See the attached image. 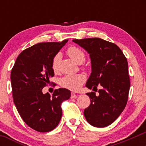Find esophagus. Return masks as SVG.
<instances>
[{"label": "esophagus", "mask_w": 146, "mask_h": 146, "mask_svg": "<svg viewBox=\"0 0 146 146\" xmlns=\"http://www.w3.org/2000/svg\"><path fill=\"white\" fill-rule=\"evenodd\" d=\"M77 98V95L74 92H72L71 93L70 98Z\"/></svg>", "instance_id": "obj_1"}]
</instances>
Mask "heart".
Wrapping results in <instances>:
<instances>
[{
    "label": "heart",
    "mask_w": 146,
    "mask_h": 146,
    "mask_svg": "<svg viewBox=\"0 0 146 146\" xmlns=\"http://www.w3.org/2000/svg\"><path fill=\"white\" fill-rule=\"evenodd\" d=\"M67 54L75 61L76 62L82 64L85 61L86 55L82 50L80 48L72 46H70L66 50ZM60 59V55L57 54L53 58L52 62V68L54 72H56L59 69V62ZM86 80V78L83 74H67L60 79L59 83L62 87L64 88L70 90L72 91H76L80 88L82 85L83 84Z\"/></svg>",
    "instance_id": "1"
}]
</instances>
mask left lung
Segmentation results:
<instances>
[{
	"mask_svg": "<svg viewBox=\"0 0 146 146\" xmlns=\"http://www.w3.org/2000/svg\"><path fill=\"white\" fill-rule=\"evenodd\" d=\"M73 42L90 54L92 73L86 87L95 91L98 86H102L98 96L94 92L86 94L91 103L84 114L93 126H108L121 114L128 99L130 80L126 58L116 44L99 38Z\"/></svg>",
	"mask_w": 146,
	"mask_h": 146,
	"instance_id": "left-lung-1",
	"label": "left lung"
}]
</instances>
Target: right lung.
Instances as JSON below:
<instances>
[{
	"instance_id": "1",
	"label": "right lung",
	"mask_w": 146,
	"mask_h": 146,
	"mask_svg": "<svg viewBox=\"0 0 146 146\" xmlns=\"http://www.w3.org/2000/svg\"><path fill=\"white\" fill-rule=\"evenodd\" d=\"M68 40L61 42H41L24 50L16 60L11 80L14 103L24 121L35 130L48 132L58 124L61 104L70 98L66 88L44 94L43 88L54 76L52 62Z\"/></svg>"
}]
</instances>
